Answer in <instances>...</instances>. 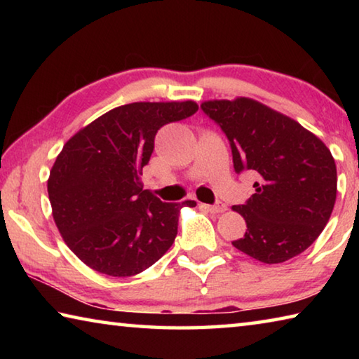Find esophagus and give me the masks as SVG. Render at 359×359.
<instances>
[{
	"mask_svg": "<svg viewBox=\"0 0 359 359\" xmlns=\"http://www.w3.org/2000/svg\"><path fill=\"white\" fill-rule=\"evenodd\" d=\"M201 208L208 209L210 212H214V214H223L224 210H226V205H224L223 203H217L214 205H209V204H201Z\"/></svg>",
	"mask_w": 359,
	"mask_h": 359,
	"instance_id": "obj_1",
	"label": "esophagus"
}]
</instances>
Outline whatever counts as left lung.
I'll use <instances>...</instances> for the list:
<instances>
[{
	"mask_svg": "<svg viewBox=\"0 0 359 359\" xmlns=\"http://www.w3.org/2000/svg\"><path fill=\"white\" fill-rule=\"evenodd\" d=\"M203 111L220 125L236 172H257L255 193L233 205L247 223L238 250L278 264L311 247L325 229L337 194L330 149L288 115L245 96L204 101Z\"/></svg>",
	"mask_w": 359,
	"mask_h": 359,
	"instance_id": "obj_1",
	"label": "left lung"
}]
</instances>
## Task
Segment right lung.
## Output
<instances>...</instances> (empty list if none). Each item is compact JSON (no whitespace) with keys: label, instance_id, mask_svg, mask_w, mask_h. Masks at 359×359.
Instances as JSON below:
<instances>
[{"label":"right lung","instance_id":"1","mask_svg":"<svg viewBox=\"0 0 359 359\" xmlns=\"http://www.w3.org/2000/svg\"><path fill=\"white\" fill-rule=\"evenodd\" d=\"M198 111L194 101L131 102L102 114L63 145L47 180L57 228L82 263L112 277L156 263L177 236L182 205L142 190L141 171L163 125Z\"/></svg>","mask_w":359,"mask_h":359}]
</instances>
